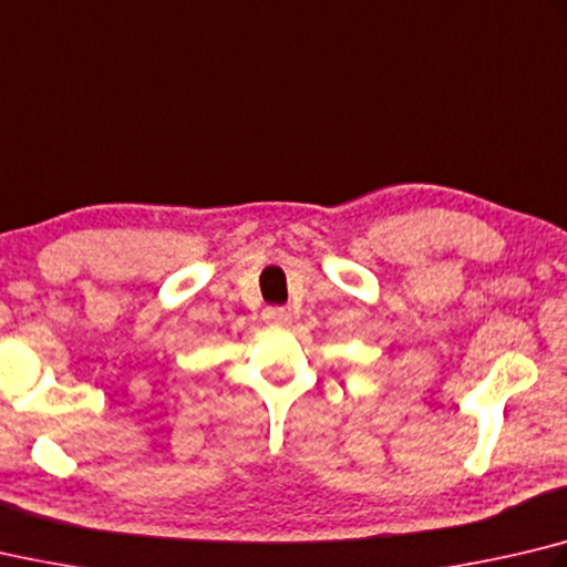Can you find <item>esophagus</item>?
Masks as SVG:
<instances>
[{
    "mask_svg": "<svg viewBox=\"0 0 567 567\" xmlns=\"http://www.w3.org/2000/svg\"><path fill=\"white\" fill-rule=\"evenodd\" d=\"M262 317H265V322L272 327H285L287 322H290V312L282 310V307H267Z\"/></svg>",
    "mask_w": 567,
    "mask_h": 567,
    "instance_id": "1",
    "label": "esophagus"
}]
</instances>
